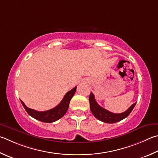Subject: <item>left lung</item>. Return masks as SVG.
<instances>
[{"instance_id": "8db88e82", "label": "left lung", "mask_w": 158, "mask_h": 158, "mask_svg": "<svg viewBox=\"0 0 158 158\" xmlns=\"http://www.w3.org/2000/svg\"><path fill=\"white\" fill-rule=\"evenodd\" d=\"M89 102H90V110L92 113L93 114V115L100 121L105 123H109V124L116 123L127 117L136 104V103H135L124 113L117 114L111 113V112L100 106L97 103L95 99H94V94L92 93H90V97H89Z\"/></svg>"}]
</instances>
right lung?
I'll list each match as a JSON object with an SVG mask.
<instances>
[{
  "mask_svg": "<svg viewBox=\"0 0 158 158\" xmlns=\"http://www.w3.org/2000/svg\"><path fill=\"white\" fill-rule=\"evenodd\" d=\"M77 86L74 87L71 90L68 91V93L65 94L64 98H63L62 101L60 102V104L56 106V107L50 109L49 110L46 111H37L27 107L25 105L23 102L21 101V104L23 106L25 110L27 113L30 114L31 117L33 118L36 119L39 121H41L45 123H52L54 122H56L57 120L64 115L66 113L68 107H69L70 102L72 99V97L74 96V93L76 92Z\"/></svg>",
  "mask_w": 158,
  "mask_h": 158,
  "instance_id": "add662e5",
  "label": "right lung"
}]
</instances>
